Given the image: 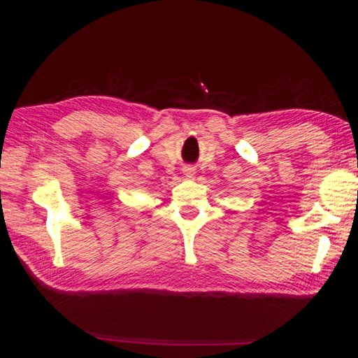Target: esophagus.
Segmentation results:
<instances>
[{
	"instance_id": "34e87169",
	"label": "esophagus",
	"mask_w": 358,
	"mask_h": 358,
	"mask_svg": "<svg viewBox=\"0 0 358 358\" xmlns=\"http://www.w3.org/2000/svg\"><path fill=\"white\" fill-rule=\"evenodd\" d=\"M183 172H185V175H187V177H192V175H194V169H192V167H186Z\"/></svg>"
}]
</instances>
